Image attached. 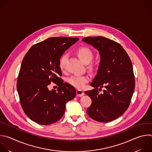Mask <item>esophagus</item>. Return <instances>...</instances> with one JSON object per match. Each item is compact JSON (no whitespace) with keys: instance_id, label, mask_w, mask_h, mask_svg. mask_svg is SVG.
Segmentation results:
<instances>
[{"instance_id":"esophagus-1","label":"esophagus","mask_w":152,"mask_h":152,"mask_svg":"<svg viewBox=\"0 0 152 152\" xmlns=\"http://www.w3.org/2000/svg\"><path fill=\"white\" fill-rule=\"evenodd\" d=\"M76 94H77V96H82V95H84V92L80 90V89H77V90H76Z\"/></svg>"}]
</instances>
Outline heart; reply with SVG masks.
Here are the masks:
<instances>
[{
  "mask_svg": "<svg viewBox=\"0 0 152 152\" xmlns=\"http://www.w3.org/2000/svg\"><path fill=\"white\" fill-rule=\"evenodd\" d=\"M77 53L79 58L85 64L90 63L94 58L92 51L87 47H80L77 49ZM67 59V54H64L61 57L59 61V67L61 70H64L65 69ZM88 81L89 77L86 75H74L69 79V83L78 89L83 88Z\"/></svg>",
  "mask_w": 152,
  "mask_h": 152,
  "instance_id": "1",
  "label": "heart"
}]
</instances>
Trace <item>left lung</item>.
Wrapping results in <instances>:
<instances>
[{"label":"left lung","instance_id":"obj_1","mask_svg":"<svg viewBox=\"0 0 152 152\" xmlns=\"http://www.w3.org/2000/svg\"><path fill=\"white\" fill-rule=\"evenodd\" d=\"M82 41L99 52L101 60L91 86L85 93L92 99L87 114L100 122H111L128 109L135 88V77L130 58L118 42L102 36L87 37ZM105 85L102 94L98 90ZM100 87L99 89H97Z\"/></svg>","mask_w":152,"mask_h":152}]
</instances>
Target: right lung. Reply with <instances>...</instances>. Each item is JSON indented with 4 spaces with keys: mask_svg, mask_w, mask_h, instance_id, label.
Instances as JSON below:
<instances>
[{
    "mask_svg": "<svg viewBox=\"0 0 152 152\" xmlns=\"http://www.w3.org/2000/svg\"><path fill=\"white\" fill-rule=\"evenodd\" d=\"M77 37H54L33 45L22 61L17 89L21 106L33 121L42 125L54 124L64 115L66 104L76 95L75 88L64 83L59 61ZM53 81L58 91L47 86Z\"/></svg>",
    "mask_w": 152,
    "mask_h": 152,
    "instance_id": "add662e5",
    "label": "right lung"
}]
</instances>
